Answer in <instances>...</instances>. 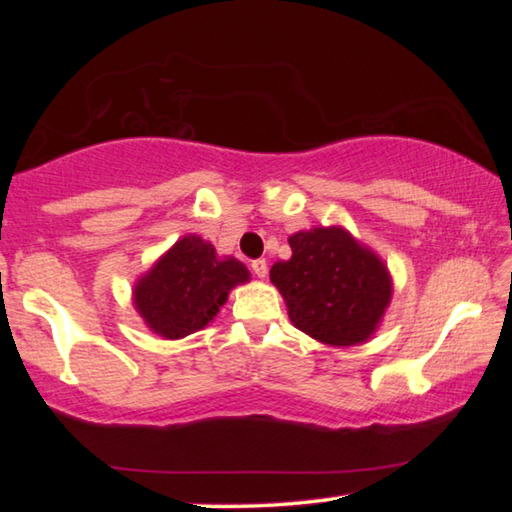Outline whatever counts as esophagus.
<instances>
[{
	"instance_id": "34e87169",
	"label": "esophagus",
	"mask_w": 512,
	"mask_h": 512,
	"mask_svg": "<svg viewBox=\"0 0 512 512\" xmlns=\"http://www.w3.org/2000/svg\"><path fill=\"white\" fill-rule=\"evenodd\" d=\"M250 268H253V273H255L257 277H266V273H268L266 259H255V262L250 264Z\"/></svg>"
}]
</instances>
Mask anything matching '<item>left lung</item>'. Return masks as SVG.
<instances>
[{
    "label": "left lung",
    "instance_id": "1",
    "mask_svg": "<svg viewBox=\"0 0 512 512\" xmlns=\"http://www.w3.org/2000/svg\"><path fill=\"white\" fill-rule=\"evenodd\" d=\"M291 259L271 268L289 318L327 345L370 339L391 302V277L375 253L343 228H314L289 239Z\"/></svg>",
    "mask_w": 512,
    "mask_h": 512
}]
</instances>
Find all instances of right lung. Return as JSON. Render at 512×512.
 I'll return each instance as SVG.
<instances>
[{"label": "right lung", "instance_id": "1", "mask_svg": "<svg viewBox=\"0 0 512 512\" xmlns=\"http://www.w3.org/2000/svg\"><path fill=\"white\" fill-rule=\"evenodd\" d=\"M248 280L239 259H219L212 244L189 235L137 282L135 307L155 334L183 339L210 323L228 291Z\"/></svg>", "mask_w": 512, "mask_h": 512}]
</instances>
